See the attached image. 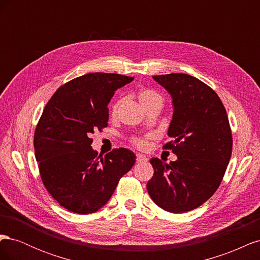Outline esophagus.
Returning a JSON list of instances; mask_svg holds the SVG:
<instances>
[{"label":"esophagus","instance_id":"obj_1","mask_svg":"<svg viewBox=\"0 0 260 260\" xmlns=\"http://www.w3.org/2000/svg\"><path fill=\"white\" fill-rule=\"evenodd\" d=\"M137 161L138 162H145V161H147V157L143 154H138L137 155Z\"/></svg>","mask_w":260,"mask_h":260}]
</instances>
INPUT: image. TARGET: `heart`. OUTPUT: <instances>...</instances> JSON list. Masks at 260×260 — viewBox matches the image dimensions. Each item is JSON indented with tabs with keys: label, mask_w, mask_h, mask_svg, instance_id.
I'll return each instance as SVG.
<instances>
[{
	"label": "heart",
	"mask_w": 260,
	"mask_h": 260,
	"mask_svg": "<svg viewBox=\"0 0 260 260\" xmlns=\"http://www.w3.org/2000/svg\"><path fill=\"white\" fill-rule=\"evenodd\" d=\"M138 100H139V103L141 104V106L143 107V109L146 108V107L152 106V105L162 106V102H164L162 98L160 96V94H158L153 90H149V89L141 90L138 93ZM119 104H120V100L117 101L116 103L112 106V111H111L112 117L116 116L118 107H119ZM135 144L139 147H144L146 145V142H145V140H143V139H136Z\"/></svg>",
	"instance_id": "1"
}]
</instances>
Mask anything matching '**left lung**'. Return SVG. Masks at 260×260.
I'll return each instance as SVG.
<instances>
[{"instance_id":"obj_1","label":"left lung","mask_w":260,"mask_h":260,"mask_svg":"<svg viewBox=\"0 0 260 260\" xmlns=\"http://www.w3.org/2000/svg\"><path fill=\"white\" fill-rule=\"evenodd\" d=\"M170 94L172 139L164 148L178 159L166 164L152 158L154 176L147 182L153 202L181 214L201 206L219 187L232 154V135L225 108L217 93L186 74L153 76Z\"/></svg>"}]
</instances>
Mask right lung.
I'll return each mask as SVG.
<instances>
[{"mask_svg":"<svg viewBox=\"0 0 260 260\" xmlns=\"http://www.w3.org/2000/svg\"><path fill=\"white\" fill-rule=\"evenodd\" d=\"M135 78L92 73L61 85L46 104L35 132L36 159L42 182L59 205L80 215L95 212L112 198L136 154L116 148L105 157L91 136L107 127V105L115 91Z\"/></svg>","mask_w":260,"mask_h":260,"instance_id":"right-lung-1","label":"right lung"}]
</instances>
